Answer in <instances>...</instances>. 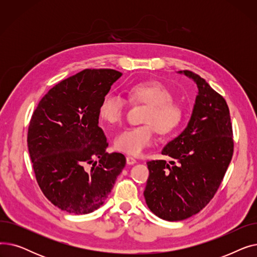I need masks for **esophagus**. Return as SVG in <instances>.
Listing matches in <instances>:
<instances>
[{
  "label": "esophagus",
  "mask_w": 257,
  "mask_h": 257,
  "mask_svg": "<svg viewBox=\"0 0 257 257\" xmlns=\"http://www.w3.org/2000/svg\"><path fill=\"white\" fill-rule=\"evenodd\" d=\"M126 163H127V165H129V166H133V165L137 164V160H136V158H133V157H131V156H127V157H126Z\"/></svg>",
  "instance_id": "esophagus-1"
}]
</instances>
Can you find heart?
<instances>
[{
  "instance_id": "1",
  "label": "heart",
  "mask_w": 257,
  "mask_h": 257,
  "mask_svg": "<svg viewBox=\"0 0 257 257\" xmlns=\"http://www.w3.org/2000/svg\"><path fill=\"white\" fill-rule=\"evenodd\" d=\"M129 99L149 106L144 123L140 127H129L119 131L114 138V148L129 155H140L154 140L155 128L158 133L168 136L176 130L183 119L182 107L173 102L172 90L157 80L144 81L132 85ZM126 108L125 99L114 92H107L102 98L98 114L108 124H116L123 118Z\"/></svg>"
}]
</instances>
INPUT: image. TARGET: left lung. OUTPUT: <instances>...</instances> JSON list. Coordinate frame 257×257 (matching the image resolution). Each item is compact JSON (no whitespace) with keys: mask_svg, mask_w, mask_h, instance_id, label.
I'll return each instance as SVG.
<instances>
[{"mask_svg":"<svg viewBox=\"0 0 257 257\" xmlns=\"http://www.w3.org/2000/svg\"><path fill=\"white\" fill-rule=\"evenodd\" d=\"M198 87L190 120L161 151L174 160L148 161L146 203L158 218L181 221L213 198L233 154L230 113L225 99L191 71H179Z\"/></svg>","mask_w":257,"mask_h":257,"instance_id":"left-lung-1","label":"left lung"}]
</instances>
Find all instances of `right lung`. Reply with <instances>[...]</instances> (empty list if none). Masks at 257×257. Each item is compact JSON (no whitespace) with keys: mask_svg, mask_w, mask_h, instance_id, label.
Listing matches in <instances>:
<instances>
[{"mask_svg":"<svg viewBox=\"0 0 257 257\" xmlns=\"http://www.w3.org/2000/svg\"><path fill=\"white\" fill-rule=\"evenodd\" d=\"M121 75L86 69L51 88L33 112L27 142L35 177L44 195L63 211L98 209L126 165L121 153L105 152L108 144L98 114L102 98Z\"/></svg>","mask_w":257,"mask_h":257,"instance_id":"right-lung-1","label":"right lung"}]
</instances>
